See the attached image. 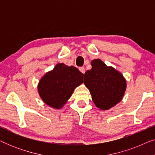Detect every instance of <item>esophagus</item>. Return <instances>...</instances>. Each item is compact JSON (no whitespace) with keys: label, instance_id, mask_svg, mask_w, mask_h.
I'll return each instance as SVG.
<instances>
[{"label":"esophagus","instance_id":"34e87169","mask_svg":"<svg viewBox=\"0 0 155 155\" xmlns=\"http://www.w3.org/2000/svg\"><path fill=\"white\" fill-rule=\"evenodd\" d=\"M79 70H80V71L82 73L84 74V73H85V68H84V67H80V68H79Z\"/></svg>","mask_w":155,"mask_h":155}]
</instances>
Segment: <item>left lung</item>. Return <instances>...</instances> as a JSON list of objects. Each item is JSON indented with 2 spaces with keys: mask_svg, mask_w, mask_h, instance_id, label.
<instances>
[{
  "mask_svg": "<svg viewBox=\"0 0 155 155\" xmlns=\"http://www.w3.org/2000/svg\"><path fill=\"white\" fill-rule=\"evenodd\" d=\"M92 69L84 73V84L90 90L95 106L109 110L122 100L126 90V80L119 71L107 66L100 59L91 62Z\"/></svg>",
  "mask_w": 155,
  "mask_h": 155,
  "instance_id": "8db88e82",
  "label": "left lung"
}]
</instances>
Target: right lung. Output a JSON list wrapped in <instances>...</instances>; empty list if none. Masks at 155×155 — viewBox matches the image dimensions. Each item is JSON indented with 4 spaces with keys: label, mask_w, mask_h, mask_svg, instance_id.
Wrapping results in <instances>:
<instances>
[{
    "label": "right lung",
    "mask_w": 155,
    "mask_h": 155,
    "mask_svg": "<svg viewBox=\"0 0 155 155\" xmlns=\"http://www.w3.org/2000/svg\"><path fill=\"white\" fill-rule=\"evenodd\" d=\"M83 76L77 68L58 63L40 79L38 92L46 104L54 109H61L74 90L83 82Z\"/></svg>",
    "instance_id": "1"
}]
</instances>
